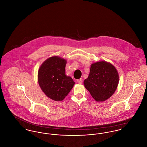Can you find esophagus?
Listing matches in <instances>:
<instances>
[{
  "label": "esophagus",
  "mask_w": 147,
  "mask_h": 147,
  "mask_svg": "<svg viewBox=\"0 0 147 147\" xmlns=\"http://www.w3.org/2000/svg\"><path fill=\"white\" fill-rule=\"evenodd\" d=\"M82 82H83V79H82V78L77 80V82H78L79 84H82Z\"/></svg>",
  "instance_id": "obj_1"
}]
</instances>
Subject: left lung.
I'll use <instances>...</instances> for the list:
<instances>
[{
  "mask_svg": "<svg viewBox=\"0 0 147 147\" xmlns=\"http://www.w3.org/2000/svg\"><path fill=\"white\" fill-rule=\"evenodd\" d=\"M119 80V74L115 67L102 61L91 65L89 76L84 80V84L96 101H104L115 92Z\"/></svg>",
  "mask_w": 147,
  "mask_h": 147,
  "instance_id": "1",
  "label": "left lung"
}]
</instances>
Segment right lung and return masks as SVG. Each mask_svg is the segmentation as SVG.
I'll return each mask as SVG.
<instances>
[{
	"label": "right lung",
	"instance_id": "obj_1",
	"mask_svg": "<svg viewBox=\"0 0 147 147\" xmlns=\"http://www.w3.org/2000/svg\"><path fill=\"white\" fill-rule=\"evenodd\" d=\"M67 61L53 57L45 61L38 71V82L41 90L50 98L62 101L73 87L75 82L65 75Z\"/></svg>",
	"mask_w": 147,
	"mask_h": 147
}]
</instances>
